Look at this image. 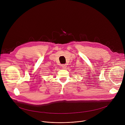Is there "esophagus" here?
<instances>
[{"label": "esophagus", "instance_id": "1", "mask_svg": "<svg viewBox=\"0 0 125 125\" xmlns=\"http://www.w3.org/2000/svg\"><path fill=\"white\" fill-rule=\"evenodd\" d=\"M61 67L63 69H66L67 67V65L66 64H62Z\"/></svg>", "mask_w": 125, "mask_h": 125}]
</instances>
